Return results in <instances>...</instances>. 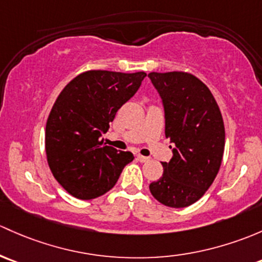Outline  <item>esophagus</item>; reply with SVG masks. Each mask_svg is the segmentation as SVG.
<instances>
[{"label":"esophagus","mask_w":262,"mask_h":262,"mask_svg":"<svg viewBox=\"0 0 262 262\" xmlns=\"http://www.w3.org/2000/svg\"><path fill=\"white\" fill-rule=\"evenodd\" d=\"M137 159H138L139 162H142V163H144V162H148L149 161V157H144V156H137Z\"/></svg>","instance_id":"34e87169"}]
</instances>
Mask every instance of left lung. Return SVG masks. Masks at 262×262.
<instances>
[{
    "instance_id": "obj_1",
    "label": "left lung",
    "mask_w": 262,
    "mask_h": 262,
    "mask_svg": "<svg viewBox=\"0 0 262 262\" xmlns=\"http://www.w3.org/2000/svg\"><path fill=\"white\" fill-rule=\"evenodd\" d=\"M148 78L162 99L164 133L173 143L172 158L162 162L163 176L149 184L150 193L168 207H187L205 194L221 167V112L210 89L191 74L150 73Z\"/></svg>"
}]
</instances>
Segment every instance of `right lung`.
Listing matches in <instances>:
<instances>
[{
	"mask_svg": "<svg viewBox=\"0 0 262 262\" xmlns=\"http://www.w3.org/2000/svg\"><path fill=\"white\" fill-rule=\"evenodd\" d=\"M145 76L144 71H86L57 96L46 123L45 149L55 180L71 196L93 200L106 193L134 159L100 138Z\"/></svg>",
	"mask_w": 262,
	"mask_h": 262,
	"instance_id": "add662e5",
	"label": "right lung"
}]
</instances>
